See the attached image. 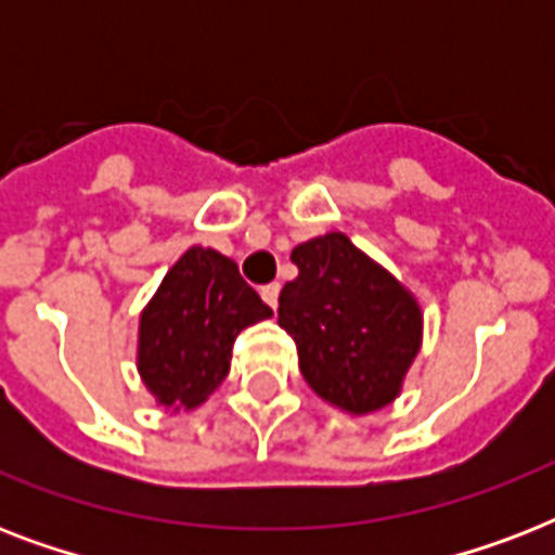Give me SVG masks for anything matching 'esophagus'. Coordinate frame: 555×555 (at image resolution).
<instances>
[{
    "label": "esophagus",
    "instance_id": "34e87169",
    "mask_svg": "<svg viewBox=\"0 0 555 555\" xmlns=\"http://www.w3.org/2000/svg\"><path fill=\"white\" fill-rule=\"evenodd\" d=\"M261 299H264V302H268L270 308L276 311V305H279V285H276V282H273V285L261 287Z\"/></svg>",
    "mask_w": 555,
    "mask_h": 555
}]
</instances>
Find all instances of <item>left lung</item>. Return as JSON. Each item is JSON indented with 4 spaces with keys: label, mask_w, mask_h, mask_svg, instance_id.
Masks as SVG:
<instances>
[{
    "label": "left lung",
    "mask_w": 555,
    "mask_h": 555,
    "mask_svg": "<svg viewBox=\"0 0 555 555\" xmlns=\"http://www.w3.org/2000/svg\"><path fill=\"white\" fill-rule=\"evenodd\" d=\"M291 261L299 276L279 294V325L305 383L351 414L391 403L421 351V305L343 233L299 244Z\"/></svg>",
    "instance_id": "1"
}]
</instances>
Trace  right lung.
Segmentation results:
<instances>
[{
  "mask_svg": "<svg viewBox=\"0 0 555 555\" xmlns=\"http://www.w3.org/2000/svg\"><path fill=\"white\" fill-rule=\"evenodd\" d=\"M273 317L238 273L209 247H190L141 313L138 371L167 409H195L230 371L233 343L247 325Z\"/></svg>",
  "mask_w": 555,
  "mask_h": 555,
  "instance_id": "right-lung-1",
  "label": "right lung"
}]
</instances>
